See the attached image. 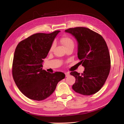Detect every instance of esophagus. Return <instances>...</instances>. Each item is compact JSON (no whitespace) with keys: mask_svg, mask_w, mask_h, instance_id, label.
Wrapping results in <instances>:
<instances>
[{"mask_svg":"<svg viewBox=\"0 0 124 124\" xmlns=\"http://www.w3.org/2000/svg\"><path fill=\"white\" fill-rule=\"evenodd\" d=\"M65 75H66V77H68L69 76V72H66Z\"/></svg>","mask_w":124,"mask_h":124,"instance_id":"1","label":"esophagus"}]
</instances>
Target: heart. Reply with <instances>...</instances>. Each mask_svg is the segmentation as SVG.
<instances>
[{
  "mask_svg": "<svg viewBox=\"0 0 124 124\" xmlns=\"http://www.w3.org/2000/svg\"><path fill=\"white\" fill-rule=\"evenodd\" d=\"M59 42L61 43V44L63 47H64L65 49L69 47L74 48V42L73 40L68 36H65L62 37V38L60 39ZM54 47V44H53L50 48V52H52L53 51Z\"/></svg>",
  "mask_w": 124,
  "mask_h": 124,
  "instance_id": "1",
  "label": "heart"
}]
</instances>
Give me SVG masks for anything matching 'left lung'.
<instances>
[{
  "mask_svg": "<svg viewBox=\"0 0 124 124\" xmlns=\"http://www.w3.org/2000/svg\"><path fill=\"white\" fill-rule=\"evenodd\" d=\"M65 32L77 39L78 57L85 68L82 74L70 72L76 79L72 89L83 95L94 94L103 86L110 71V56L106 41L99 33L86 27L70 28Z\"/></svg>",
  "mask_w": 124,
  "mask_h": 124,
  "instance_id": "obj_1",
  "label": "left lung"
}]
</instances>
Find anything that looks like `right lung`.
<instances>
[{
    "label": "right lung",
    "mask_w": 124,
    "mask_h": 124,
    "mask_svg": "<svg viewBox=\"0 0 124 124\" xmlns=\"http://www.w3.org/2000/svg\"><path fill=\"white\" fill-rule=\"evenodd\" d=\"M37 33L21 41L15 50L12 76L17 87L27 98L37 101L47 98L58 82L65 78L62 72L53 73L42 70V62L59 32Z\"/></svg>",
    "instance_id": "add662e5"
}]
</instances>
